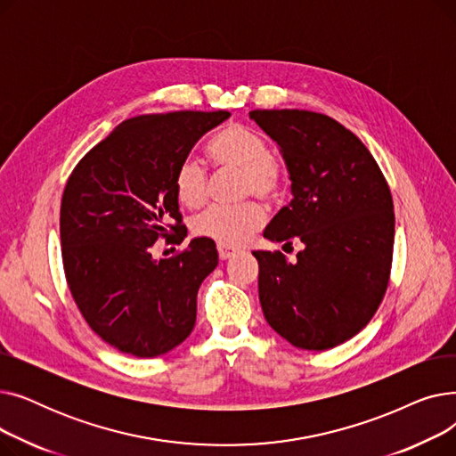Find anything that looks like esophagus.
Here are the masks:
<instances>
[{
	"instance_id": "34e87169",
	"label": "esophagus",
	"mask_w": 456,
	"mask_h": 456,
	"mask_svg": "<svg viewBox=\"0 0 456 456\" xmlns=\"http://www.w3.org/2000/svg\"><path fill=\"white\" fill-rule=\"evenodd\" d=\"M218 255H220L222 260H227V258L236 255V249L229 248V246H224V244H218Z\"/></svg>"
}]
</instances>
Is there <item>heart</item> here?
Returning a JSON list of instances; mask_svg holds the SVG:
<instances>
[{
    "mask_svg": "<svg viewBox=\"0 0 456 456\" xmlns=\"http://www.w3.org/2000/svg\"><path fill=\"white\" fill-rule=\"evenodd\" d=\"M210 159L218 167H231L242 172V196L260 200H277L284 188V172L272 155L268 140L260 133L229 126L210 143ZM174 190L181 205L198 208L208 196V175L205 166L196 157L179 162L174 175ZM266 214L256 201L240 205H210L191 220V231L198 236L224 246H240L265 225Z\"/></svg>",
    "mask_w": 456,
    "mask_h": 456,
    "instance_id": "1",
    "label": "heart"
}]
</instances>
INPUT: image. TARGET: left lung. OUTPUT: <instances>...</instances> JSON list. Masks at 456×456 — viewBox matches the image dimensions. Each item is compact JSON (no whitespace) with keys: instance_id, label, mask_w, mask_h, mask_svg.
Masks as SVG:
<instances>
[{"instance_id":"obj_1","label":"left lung","mask_w":456,"mask_h":456,"mask_svg":"<svg viewBox=\"0 0 456 456\" xmlns=\"http://www.w3.org/2000/svg\"><path fill=\"white\" fill-rule=\"evenodd\" d=\"M249 118L277 142L292 181L294 198L265 238L305 246L294 262L281 251H253L262 313L299 349L337 347L368 325L387 292L395 227L388 183L337 119L297 109Z\"/></svg>"}]
</instances>
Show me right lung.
Wrapping results in <instances>:
<instances>
[{"instance_id": "obj_1", "label": "right lung", "mask_w": 456, "mask_h": 456, "mask_svg": "<svg viewBox=\"0 0 456 456\" xmlns=\"http://www.w3.org/2000/svg\"><path fill=\"white\" fill-rule=\"evenodd\" d=\"M229 116L179 110L126 119L68 177L61 203L66 281L90 329L118 351L153 358L183 344L196 325L198 290L218 266L216 244L194 238L160 260L151 248L172 232L174 242L186 236L177 232L175 170Z\"/></svg>"}]
</instances>
